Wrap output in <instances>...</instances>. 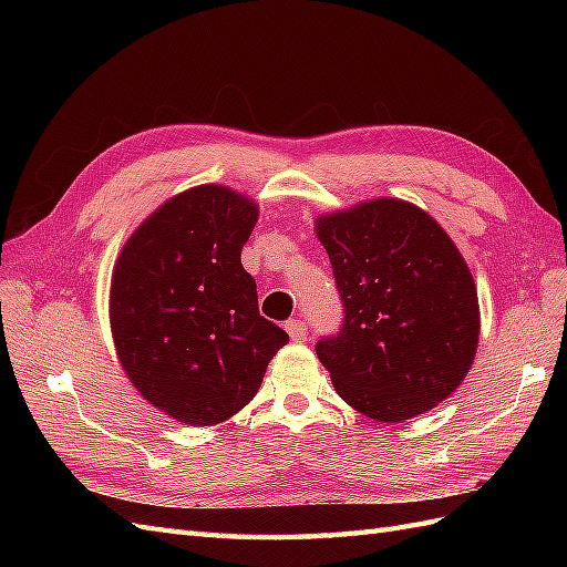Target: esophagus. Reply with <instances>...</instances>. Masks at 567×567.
<instances>
[{
  "label": "esophagus",
  "mask_w": 567,
  "mask_h": 567,
  "mask_svg": "<svg viewBox=\"0 0 567 567\" xmlns=\"http://www.w3.org/2000/svg\"><path fill=\"white\" fill-rule=\"evenodd\" d=\"M284 329L288 331L290 340H296V342H305V340H307V326H305V321H300V319H288V321L284 323Z\"/></svg>",
  "instance_id": "obj_1"
}]
</instances>
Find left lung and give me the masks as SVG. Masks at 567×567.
<instances>
[{
    "label": "left lung",
    "instance_id": "1",
    "mask_svg": "<svg viewBox=\"0 0 567 567\" xmlns=\"http://www.w3.org/2000/svg\"><path fill=\"white\" fill-rule=\"evenodd\" d=\"M342 302L338 333L317 342L336 392L359 414L400 423L456 390L477 350L471 271L437 221L379 198L317 219Z\"/></svg>",
    "mask_w": 567,
    "mask_h": 567
}]
</instances>
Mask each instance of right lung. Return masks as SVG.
Masks as SVG:
<instances>
[{
    "label": "right lung",
    "instance_id": "obj_1",
    "mask_svg": "<svg viewBox=\"0 0 567 567\" xmlns=\"http://www.w3.org/2000/svg\"><path fill=\"white\" fill-rule=\"evenodd\" d=\"M255 203L203 184L169 198L132 234L111 284L120 364L144 398L188 425L244 409L288 333L260 317L241 250Z\"/></svg>",
    "mask_w": 567,
    "mask_h": 567
}]
</instances>
